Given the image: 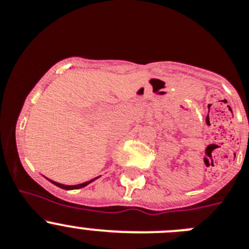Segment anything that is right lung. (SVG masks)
<instances>
[{"mask_svg":"<svg viewBox=\"0 0 249 249\" xmlns=\"http://www.w3.org/2000/svg\"><path fill=\"white\" fill-rule=\"evenodd\" d=\"M98 177L93 178V179H91V181H87V182H83V183H80V184H76V186H66V184H62V183H58V182H54V181H51V179H48V181L51 182V183H53L54 186L59 187V188H62V190H78V188H83V187H86L87 184H89L91 182H93L94 179H97Z\"/></svg>","mask_w":249,"mask_h":249,"instance_id":"1","label":"right lung"}]
</instances>
